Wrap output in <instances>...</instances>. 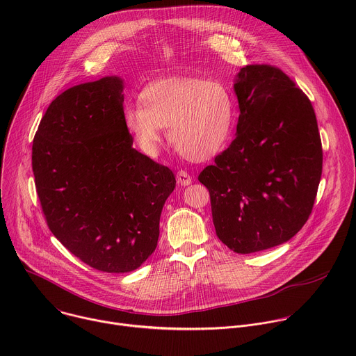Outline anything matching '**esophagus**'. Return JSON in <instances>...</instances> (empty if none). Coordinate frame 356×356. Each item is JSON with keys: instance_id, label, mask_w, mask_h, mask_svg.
<instances>
[{"instance_id": "1", "label": "esophagus", "mask_w": 356, "mask_h": 356, "mask_svg": "<svg viewBox=\"0 0 356 356\" xmlns=\"http://www.w3.org/2000/svg\"><path fill=\"white\" fill-rule=\"evenodd\" d=\"M176 179H177V183L181 186H188L191 183V176L186 170H179L176 175Z\"/></svg>"}]
</instances>
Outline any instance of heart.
<instances>
[{
	"label": "heart",
	"instance_id": "heart-1",
	"mask_svg": "<svg viewBox=\"0 0 356 356\" xmlns=\"http://www.w3.org/2000/svg\"><path fill=\"white\" fill-rule=\"evenodd\" d=\"M124 122L143 152H155L168 129L181 156L202 162L224 147L234 122V101L218 80L169 77L146 86L139 106H127Z\"/></svg>",
	"mask_w": 356,
	"mask_h": 356
}]
</instances>
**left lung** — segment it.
<instances>
[{
  "mask_svg": "<svg viewBox=\"0 0 356 356\" xmlns=\"http://www.w3.org/2000/svg\"><path fill=\"white\" fill-rule=\"evenodd\" d=\"M234 90L236 136L204 168L217 236L236 253L293 238L307 222L323 173V147L312 101L280 69L249 65Z\"/></svg>",
  "mask_w": 356,
  "mask_h": 356,
  "instance_id": "obj_1",
  "label": "left lung"
}]
</instances>
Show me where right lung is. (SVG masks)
<instances>
[{"mask_svg": "<svg viewBox=\"0 0 356 356\" xmlns=\"http://www.w3.org/2000/svg\"><path fill=\"white\" fill-rule=\"evenodd\" d=\"M124 84L104 77L58 95L40 120L32 170L49 229L86 265L138 269L154 253L173 172L132 147Z\"/></svg>", "mask_w": 356, "mask_h": 356, "instance_id": "right-lung-1", "label": "right lung"}]
</instances>
